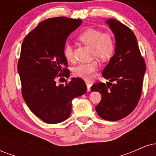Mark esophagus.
Listing matches in <instances>:
<instances>
[{"mask_svg": "<svg viewBox=\"0 0 156 156\" xmlns=\"http://www.w3.org/2000/svg\"><path fill=\"white\" fill-rule=\"evenodd\" d=\"M86 84H87V91L89 92L90 91V89H91V86H92V84L90 83V82L89 81H85Z\"/></svg>", "mask_w": 156, "mask_h": 156, "instance_id": "esophagus-1", "label": "esophagus"}]
</instances>
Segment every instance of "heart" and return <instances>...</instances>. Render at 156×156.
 I'll list each match as a JSON object with an SVG mask.
<instances>
[{
  "instance_id": "obj_1",
  "label": "heart",
  "mask_w": 156,
  "mask_h": 156,
  "mask_svg": "<svg viewBox=\"0 0 156 156\" xmlns=\"http://www.w3.org/2000/svg\"><path fill=\"white\" fill-rule=\"evenodd\" d=\"M78 38L82 43L92 48V57H97L103 62L110 59L115 51V39L111 32H103L98 28H89L82 31ZM63 52L68 62L74 61V51L72 44L67 42L64 44ZM99 67V62L97 59L87 63H81L74 68L73 75L83 79H91Z\"/></svg>"
}]
</instances>
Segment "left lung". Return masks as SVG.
Masks as SVG:
<instances>
[{
	"instance_id": "8db88e82",
	"label": "left lung",
	"mask_w": 156,
	"mask_h": 156,
	"mask_svg": "<svg viewBox=\"0 0 156 156\" xmlns=\"http://www.w3.org/2000/svg\"><path fill=\"white\" fill-rule=\"evenodd\" d=\"M106 23L115 37L116 48L102 75L115 83L98 82L91 90L102 94L101 101L95 107L98 115L105 120L117 121L129 115L138 105L146 65L132 30L114 19Z\"/></svg>"
}]
</instances>
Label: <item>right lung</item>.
Segmentation results:
<instances>
[{
  "label": "right lung",
  "instance_id": "1",
  "mask_svg": "<svg viewBox=\"0 0 156 156\" xmlns=\"http://www.w3.org/2000/svg\"><path fill=\"white\" fill-rule=\"evenodd\" d=\"M81 23V20L66 17L47 19L39 23L22 43L17 70L23 98L30 110L48 124L67 119L73 99L87 92L81 78H73L59 85L55 81L57 78H69L64 46L68 36Z\"/></svg>",
  "mask_w": 156,
  "mask_h": 156
}]
</instances>
